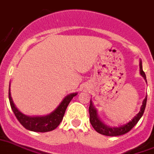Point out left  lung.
Returning <instances> with one entry per match:
<instances>
[{
    "instance_id": "left-lung-1",
    "label": "left lung",
    "mask_w": 154,
    "mask_h": 154,
    "mask_svg": "<svg viewBox=\"0 0 154 154\" xmlns=\"http://www.w3.org/2000/svg\"><path fill=\"white\" fill-rule=\"evenodd\" d=\"M140 73L141 76L144 79V80L146 81V75L145 73L143 72V67H142V60H140ZM147 103V96L145 98L143 99V104L141 106L140 112L138 113L134 118L131 121H130L127 123H125L122 125H118V126H110L108 125L102 121L98 116L97 113V108L94 106V103L90 99V105H89V121L92 125V126L94 128V130L98 132L99 134H103V135H106V136H118V135H122V134H126L127 132L131 131L132 128L134 127V125L137 124V122L140 121V119L142 117L143 114V112L145 110V106H146Z\"/></svg>"
}]
</instances>
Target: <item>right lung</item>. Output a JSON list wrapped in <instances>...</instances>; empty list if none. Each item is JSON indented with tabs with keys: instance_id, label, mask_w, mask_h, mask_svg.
Masks as SVG:
<instances>
[{
	"instance_id": "1",
	"label": "right lung",
	"mask_w": 154,
	"mask_h": 154,
	"mask_svg": "<svg viewBox=\"0 0 154 154\" xmlns=\"http://www.w3.org/2000/svg\"><path fill=\"white\" fill-rule=\"evenodd\" d=\"M11 87V84H10ZM77 95V93H72L68 94L61 103L59 104L53 112L45 116H27L23 114L14 105L13 99L11 97V88H9V100L11 103V109L14 113L17 120L23 127L29 131H34V132H48L55 130L60 125L63 119L64 114L66 112L67 106L69 105V102L73 97Z\"/></svg>"
}]
</instances>
